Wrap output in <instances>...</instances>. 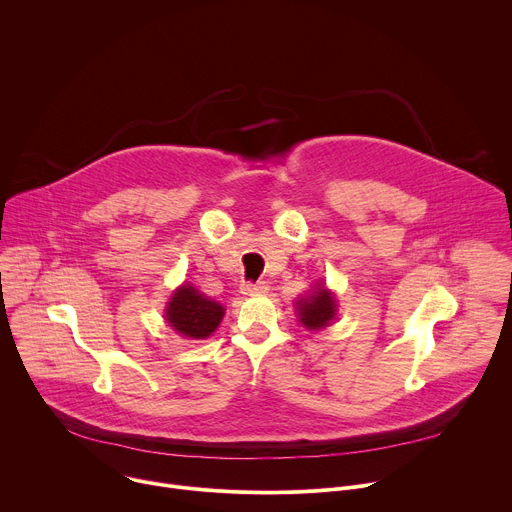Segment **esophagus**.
<instances>
[{
    "instance_id": "obj_1",
    "label": "esophagus",
    "mask_w": 512,
    "mask_h": 512,
    "mask_svg": "<svg viewBox=\"0 0 512 512\" xmlns=\"http://www.w3.org/2000/svg\"><path fill=\"white\" fill-rule=\"evenodd\" d=\"M267 289H269L267 281H257V283H251V281H247V283H243V285H241V291H243L245 296H257V294H265Z\"/></svg>"
}]
</instances>
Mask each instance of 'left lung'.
<instances>
[{"mask_svg":"<svg viewBox=\"0 0 512 512\" xmlns=\"http://www.w3.org/2000/svg\"><path fill=\"white\" fill-rule=\"evenodd\" d=\"M298 314L306 328L320 330V328L328 326V322L336 314L334 296L326 287H320L318 291H314V296L298 302Z\"/></svg>","mask_w":512,"mask_h":512,"instance_id":"1","label":"left lung"}]
</instances>
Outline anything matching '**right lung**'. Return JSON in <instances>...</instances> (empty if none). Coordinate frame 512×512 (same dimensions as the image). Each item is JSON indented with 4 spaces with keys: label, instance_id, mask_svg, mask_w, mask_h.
I'll return each mask as SVG.
<instances>
[{
    "label": "right lung",
    "instance_id": "right-lung-1",
    "mask_svg": "<svg viewBox=\"0 0 512 512\" xmlns=\"http://www.w3.org/2000/svg\"><path fill=\"white\" fill-rule=\"evenodd\" d=\"M225 308L198 294L190 283L176 289L172 296L166 318L174 330L188 338H206L221 324Z\"/></svg>",
    "mask_w": 512,
    "mask_h": 512
}]
</instances>
